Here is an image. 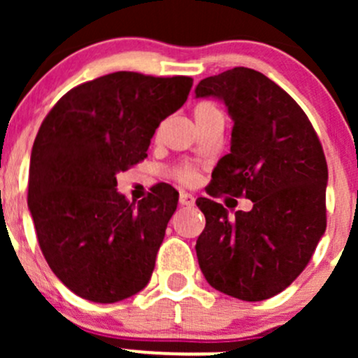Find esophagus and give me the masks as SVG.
<instances>
[{"label": "esophagus", "instance_id": "34e87169", "mask_svg": "<svg viewBox=\"0 0 358 358\" xmlns=\"http://www.w3.org/2000/svg\"><path fill=\"white\" fill-rule=\"evenodd\" d=\"M194 202H196V199H194L192 194H180V204L182 206H194Z\"/></svg>", "mask_w": 358, "mask_h": 358}]
</instances>
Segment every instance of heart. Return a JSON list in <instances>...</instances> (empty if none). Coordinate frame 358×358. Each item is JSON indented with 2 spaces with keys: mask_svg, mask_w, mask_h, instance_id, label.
Wrapping results in <instances>:
<instances>
[{
  "mask_svg": "<svg viewBox=\"0 0 358 358\" xmlns=\"http://www.w3.org/2000/svg\"><path fill=\"white\" fill-rule=\"evenodd\" d=\"M178 178L182 180V182H192V180L196 178V175H194V171H190V169H183V171L178 173Z\"/></svg>",
  "mask_w": 358,
  "mask_h": 358,
  "instance_id": "obj_1",
  "label": "heart"
}]
</instances>
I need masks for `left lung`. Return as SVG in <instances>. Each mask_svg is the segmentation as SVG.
<instances>
[{
	"label": "left lung",
	"mask_w": 358,
	"mask_h": 358,
	"mask_svg": "<svg viewBox=\"0 0 358 358\" xmlns=\"http://www.w3.org/2000/svg\"><path fill=\"white\" fill-rule=\"evenodd\" d=\"M196 99L225 103L234 121L230 152L213 171L211 196L252 201L229 215L199 197L206 227L196 251L216 291L243 301L279 294L303 272L326 232L327 164L301 107L258 71L236 67L202 79Z\"/></svg>",
	"instance_id": "left-lung-1"
}]
</instances>
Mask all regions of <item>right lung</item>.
<instances>
[{"label":"right lung","mask_w":358,"mask_h":358,"mask_svg":"<svg viewBox=\"0 0 358 358\" xmlns=\"http://www.w3.org/2000/svg\"><path fill=\"white\" fill-rule=\"evenodd\" d=\"M190 88L187 76L112 72L67 92L39 128L29 211L50 268L88 301H121L149 284L178 192L161 183L129 202L115 176L147 157Z\"/></svg>","instance_id":"1"}]
</instances>
